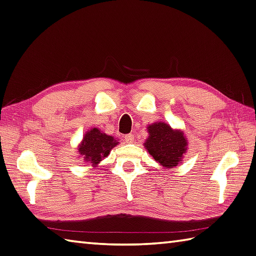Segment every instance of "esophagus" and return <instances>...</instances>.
Segmentation results:
<instances>
[{
    "instance_id": "1",
    "label": "esophagus",
    "mask_w": 256,
    "mask_h": 256,
    "mask_svg": "<svg viewBox=\"0 0 256 256\" xmlns=\"http://www.w3.org/2000/svg\"><path fill=\"white\" fill-rule=\"evenodd\" d=\"M124 142H126L127 144H132V142H134V134H128L124 136Z\"/></svg>"
}]
</instances>
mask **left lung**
I'll return each instance as SVG.
<instances>
[{
    "label": "left lung",
    "instance_id": "obj_1",
    "mask_svg": "<svg viewBox=\"0 0 256 256\" xmlns=\"http://www.w3.org/2000/svg\"><path fill=\"white\" fill-rule=\"evenodd\" d=\"M147 130L149 137L144 146L156 162L164 169L179 166L188 150V140L184 130L174 129L164 122L148 124Z\"/></svg>",
    "mask_w": 256,
    "mask_h": 256
}]
</instances>
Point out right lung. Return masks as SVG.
Returning a JSON list of instances; mask_svg holds the SVG:
<instances>
[{"instance_id": "add662e5", "label": "right lung", "mask_w": 256, "mask_h": 256, "mask_svg": "<svg viewBox=\"0 0 256 256\" xmlns=\"http://www.w3.org/2000/svg\"><path fill=\"white\" fill-rule=\"evenodd\" d=\"M118 144V138H114L99 128L94 127L84 134L80 144H78V154L84 158L85 162L96 166Z\"/></svg>"}]
</instances>
